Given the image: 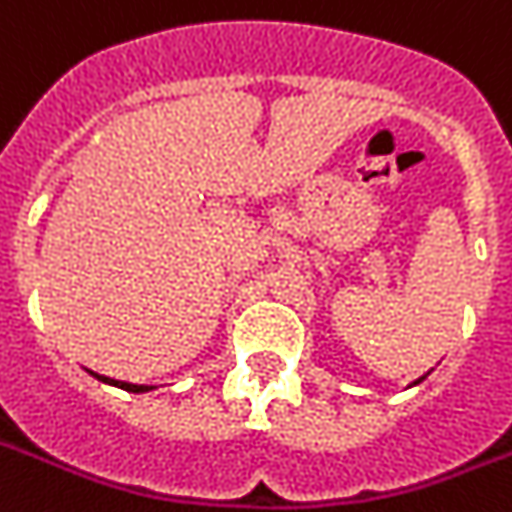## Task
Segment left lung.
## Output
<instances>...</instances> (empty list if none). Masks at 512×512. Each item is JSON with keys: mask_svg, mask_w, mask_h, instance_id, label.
Returning a JSON list of instances; mask_svg holds the SVG:
<instances>
[{"mask_svg": "<svg viewBox=\"0 0 512 512\" xmlns=\"http://www.w3.org/2000/svg\"><path fill=\"white\" fill-rule=\"evenodd\" d=\"M421 379H424V377H421ZM421 379H416V382H413V384H418V382H421Z\"/></svg>", "mask_w": 512, "mask_h": 512, "instance_id": "8db88e82", "label": "left lung"}]
</instances>
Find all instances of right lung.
Wrapping results in <instances>:
<instances>
[{
    "instance_id": "obj_1",
    "label": "right lung",
    "mask_w": 512,
    "mask_h": 512,
    "mask_svg": "<svg viewBox=\"0 0 512 512\" xmlns=\"http://www.w3.org/2000/svg\"><path fill=\"white\" fill-rule=\"evenodd\" d=\"M94 374V371H91ZM99 382H107V384H114V387H120V390H128V392H149L154 390V387H149V384H130V382H117V379H109V377H101V374H94Z\"/></svg>"
}]
</instances>
